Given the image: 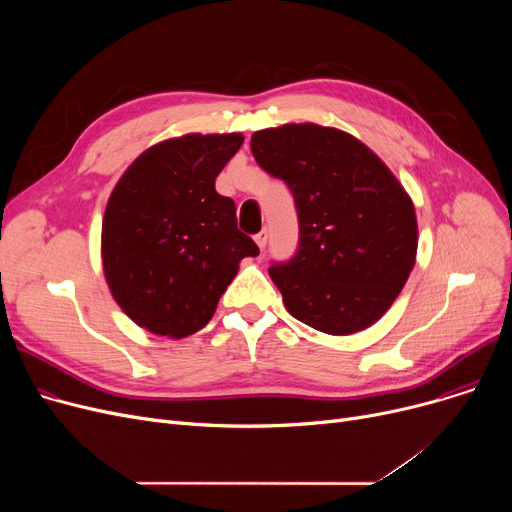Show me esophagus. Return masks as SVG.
I'll list each match as a JSON object with an SVG mask.
<instances>
[{
	"instance_id": "obj_1",
	"label": "esophagus",
	"mask_w": 512,
	"mask_h": 512,
	"mask_svg": "<svg viewBox=\"0 0 512 512\" xmlns=\"http://www.w3.org/2000/svg\"><path fill=\"white\" fill-rule=\"evenodd\" d=\"M255 242H257V247L263 251V249H265V245H267V230L257 232V234H255Z\"/></svg>"
}]
</instances>
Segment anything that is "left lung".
<instances>
[{"label":"left lung","mask_w":512,"mask_h":512,"mask_svg":"<svg viewBox=\"0 0 512 512\" xmlns=\"http://www.w3.org/2000/svg\"><path fill=\"white\" fill-rule=\"evenodd\" d=\"M251 151L297 207V251L270 267L288 313L332 336L375 324L415 265L417 220L405 188L378 155L336 128H265L251 137Z\"/></svg>","instance_id":"8db88e82"}]
</instances>
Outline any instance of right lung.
Listing matches in <instances>:
<instances>
[{"label": "right lung", "instance_id": "obj_1", "mask_svg": "<svg viewBox=\"0 0 512 512\" xmlns=\"http://www.w3.org/2000/svg\"><path fill=\"white\" fill-rule=\"evenodd\" d=\"M242 134H186L153 145L107 201L101 255L116 303L134 324L170 338L199 332L234 280L257 257L236 224V205L215 178Z\"/></svg>", "mask_w": 512, "mask_h": 512}]
</instances>
